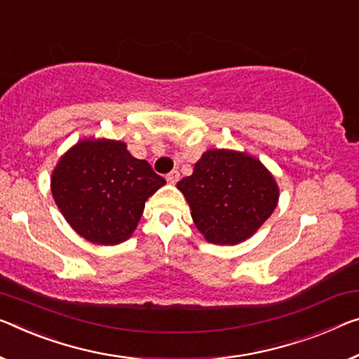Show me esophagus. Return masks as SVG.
<instances>
[{
  "label": "esophagus",
  "instance_id": "obj_1",
  "mask_svg": "<svg viewBox=\"0 0 359 359\" xmlns=\"http://www.w3.org/2000/svg\"><path fill=\"white\" fill-rule=\"evenodd\" d=\"M178 180H180V172H176V170H173V172H170L167 175V181L170 184H176L178 183Z\"/></svg>",
  "mask_w": 359,
  "mask_h": 359
}]
</instances>
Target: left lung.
<instances>
[{"label":"left lung","mask_w":359,"mask_h":359,"mask_svg":"<svg viewBox=\"0 0 359 359\" xmlns=\"http://www.w3.org/2000/svg\"><path fill=\"white\" fill-rule=\"evenodd\" d=\"M176 186L197 229L219 245L239 244L255 234L279 198L276 180L258 158L228 149L203 152L192 175Z\"/></svg>","instance_id":"1"}]
</instances>
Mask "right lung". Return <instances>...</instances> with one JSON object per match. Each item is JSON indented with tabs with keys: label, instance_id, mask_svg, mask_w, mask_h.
<instances>
[{
	"label": "right lung",
	"instance_id": "right-lung-1",
	"mask_svg": "<svg viewBox=\"0 0 359 359\" xmlns=\"http://www.w3.org/2000/svg\"><path fill=\"white\" fill-rule=\"evenodd\" d=\"M167 181L122 141L83 140L60 157L51 192L60 213L93 244L115 245L133 234L146 201Z\"/></svg>",
	"mask_w": 359,
	"mask_h": 359
}]
</instances>
